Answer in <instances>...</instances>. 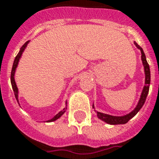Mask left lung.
I'll return each instance as SVG.
<instances>
[{
  "instance_id": "obj_1",
  "label": "left lung",
  "mask_w": 159,
  "mask_h": 159,
  "mask_svg": "<svg viewBox=\"0 0 159 159\" xmlns=\"http://www.w3.org/2000/svg\"><path fill=\"white\" fill-rule=\"evenodd\" d=\"M135 44L136 46L141 50L142 52V63H143V66H144V70H145V84L143 88V90H142V95H141V98H140V100L138 102V104L136 105V107L135 108L133 111H131L130 114H128L126 116H109V115H106V114H103V113L97 112V116L98 118L103 120L104 122H106L108 124L110 125H120V124H125L127 123L130 119L133 118L134 116H136V114L138 113L140 109H142V107L143 106V104L145 103L146 98H147V96L148 94L149 91V85H150V81H151V74H150V68H149V65L147 61V59H146V56L144 52H143V50H142L141 46H139L137 43L135 42Z\"/></svg>"
}]
</instances>
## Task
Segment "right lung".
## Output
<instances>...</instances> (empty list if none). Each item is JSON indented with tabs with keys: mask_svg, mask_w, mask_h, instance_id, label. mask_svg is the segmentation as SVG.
<instances>
[{
	"mask_svg": "<svg viewBox=\"0 0 159 159\" xmlns=\"http://www.w3.org/2000/svg\"><path fill=\"white\" fill-rule=\"evenodd\" d=\"M28 43H29V41H28V42H26V43L23 44V46H22V48H21L20 51L18 52V54L17 55V56L15 57V60H14V62H13V66H12V68H11V86H12V89H13L15 98H16V99H17V101H18V98H18V90H17V85H16L15 80H14V74H15V70H16V68H17L18 61H19L20 57H21V56H22L23 50H24V49H25L26 46H27ZM66 108H64V109H62L61 111H60V112H59L58 114L55 116V117H53L51 120H48L47 122H51V121H55V120H56L57 119L60 118V117H61V116L65 112H66Z\"/></svg>",
	"mask_w": 159,
	"mask_h": 159,
	"instance_id": "1",
	"label": "right lung"
}]
</instances>
